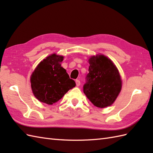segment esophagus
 I'll list each match as a JSON object with an SVG mask.
<instances>
[{"instance_id":"1","label":"esophagus","mask_w":153,"mask_h":153,"mask_svg":"<svg viewBox=\"0 0 153 153\" xmlns=\"http://www.w3.org/2000/svg\"><path fill=\"white\" fill-rule=\"evenodd\" d=\"M76 85L78 87V86H79L80 85V81L79 80H78V79H77L76 81Z\"/></svg>"}]
</instances>
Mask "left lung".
Listing matches in <instances>:
<instances>
[{
  "instance_id": "1",
  "label": "left lung",
  "mask_w": 153,
  "mask_h": 153,
  "mask_svg": "<svg viewBox=\"0 0 153 153\" xmlns=\"http://www.w3.org/2000/svg\"><path fill=\"white\" fill-rule=\"evenodd\" d=\"M83 93L99 108L110 106L121 91L122 81L115 65L104 55L89 58Z\"/></svg>"
}]
</instances>
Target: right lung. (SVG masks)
Listing matches in <instances>:
<instances>
[{
    "mask_svg": "<svg viewBox=\"0 0 153 153\" xmlns=\"http://www.w3.org/2000/svg\"><path fill=\"white\" fill-rule=\"evenodd\" d=\"M62 56L51 54L41 61L31 77V89L41 102L53 105L76 86L66 70L61 66Z\"/></svg>",
    "mask_w": 153,
    "mask_h": 153,
    "instance_id": "right-lung-1",
    "label": "right lung"
}]
</instances>
